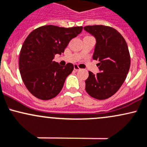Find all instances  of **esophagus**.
I'll list each match as a JSON object with an SVG mask.
<instances>
[{
    "label": "esophagus",
    "mask_w": 147,
    "mask_h": 147,
    "mask_svg": "<svg viewBox=\"0 0 147 147\" xmlns=\"http://www.w3.org/2000/svg\"><path fill=\"white\" fill-rule=\"evenodd\" d=\"M74 70H75V71H79L80 69V68H79V67L77 65H74Z\"/></svg>",
    "instance_id": "esophagus-1"
}]
</instances>
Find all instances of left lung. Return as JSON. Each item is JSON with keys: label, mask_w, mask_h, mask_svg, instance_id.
<instances>
[{"label": "left lung", "mask_w": 147, "mask_h": 147, "mask_svg": "<svg viewBox=\"0 0 147 147\" xmlns=\"http://www.w3.org/2000/svg\"><path fill=\"white\" fill-rule=\"evenodd\" d=\"M84 30L96 39L93 59L99 61L100 72L95 75L89 71L85 90L93 98L106 99L118 91L128 73L131 57L128 46L121 34L111 27L87 26Z\"/></svg>", "instance_id": "obj_1"}]
</instances>
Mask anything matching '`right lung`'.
Here are the masks:
<instances>
[{
  "mask_svg": "<svg viewBox=\"0 0 147 147\" xmlns=\"http://www.w3.org/2000/svg\"><path fill=\"white\" fill-rule=\"evenodd\" d=\"M82 30V26L66 28L48 25L29 34L21 47L19 65L23 81L32 95L49 100L60 93L74 65L60 66L53 61L54 57L64 53Z\"/></svg>",
  "mask_w": 147,
  "mask_h": 147,
  "instance_id": "add662e5",
  "label": "right lung"
}]
</instances>
